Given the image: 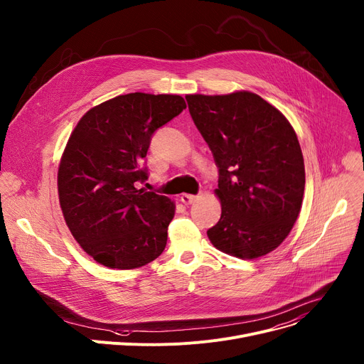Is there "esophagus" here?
I'll list each match as a JSON object with an SVG mask.
<instances>
[{"mask_svg":"<svg viewBox=\"0 0 364 364\" xmlns=\"http://www.w3.org/2000/svg\"><path fill=\"white\" fill-rule=\"evenodd\" d=\"M196 200V196L195 195H187V193H184V195H181V202L184 203V205H191L193 202Z\"/></svg>","mask_w":364,"mask_h":364,"instance_id":"obj_1","label":"esophagus"}]
</instances>
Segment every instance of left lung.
Here are the masks:
<instances>
[{
    "instance_id": "8db88e82",
    "label": "left lung",
    "mask_w": 364,
    "mask_h": 364,
    "mask_svg": "<svg viewBox=\"0 0 364 364\" xmlns=\"http://www.w3.org/2000/svg\"><path fill=\"white\" fill-rule=\"evenodd\" d=\"M190 115L218 166L221 218L208 230L227 255L256 259L275 250L301 209L304 161L288 119L259 95H187Z\"/></svg>"
}]
</instances>
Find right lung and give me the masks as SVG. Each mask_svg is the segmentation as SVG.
<instances>
[{
	"instance_id": "right-lung-1",
	"label": "right lung",
	"mask_w": 364,
	"mask_h": 364,
	"mask_svg": "<svg viewBox=\"0 0 364 364\" xmlns=\"http://www.w3.org/2000/svg\"><path fill=\"white\" fill-rule=\"evenodd\" d=\"M186 109L180 95L127 93L89 109L73 130L58 168L65 224L80 247L112 269H134L166 246L176 205L137 188L154 133Z\"/></svg>"
}]
</instances>
